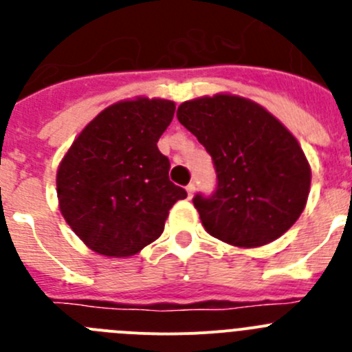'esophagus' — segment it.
I'll return each instance as SVG.
<instances>
[{
  "label": "esophagus",
  "mask_w": 352,
  "mask_h": 352,
  "mask_svg": "<svg viewBox=\"0 0 352 352\" xmlns=\"http://www.w3.org/2000/svg\"><path fill=\"white\" fill-rule=\"evenodd\" d=\"M193 192H195V185H193V183H190V185L186 186V193H188L190 199L193 197Z\"/></svg>",
  "instance_id": "1"
}]
</instances>
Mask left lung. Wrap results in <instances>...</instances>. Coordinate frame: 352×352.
Segmentation results:
<instances>
[{
  "label": "left lung",
  "mask_w": 352,
  "mask_h": 352,
  "mask_svg": "<svg viewBox=\"0 0 352 352\" xmlns=\"http://www.w3.org/2000/svg\"><path fill=\"white\" fill-rule=\"evenodd\" d=\"M176 117L214 164V193L193 197L208 234L232 246L258 248L298 220L311 188V166L274 115L250 99L216 94L185 101Z\"/></svg>",
  "instance_id": "obj_1"
}]
</instances>
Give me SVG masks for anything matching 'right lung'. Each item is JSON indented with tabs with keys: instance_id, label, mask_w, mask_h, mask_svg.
<instances>
[{
	"instance_id": "add662e5",
	"label": "right lung",
	"mask_w": 352,
	"mask_h": 352,
	"mask_svg": "<svg viewBox=\"0 0 352 352\" xmlns=\"http://www.w3.org/2000/svg\"><path fill=\"white\" fill-rule=\"evenodd\" d=\"M174 109L167 99L115 102L64 155L57 169L60 212L96 253H140L159 239L169 209L186 197L169 182V159L157 148Z\"/></svg>"
}]
</instances>
